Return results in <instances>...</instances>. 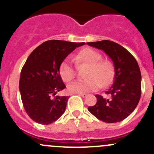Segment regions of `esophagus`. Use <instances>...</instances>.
I'll return each mask as SVG.
<instances>
[{
	"label": "esophagus",
	"instance_id": "esophagus-1",
	"mask_svg": "<svg viewBox=\"0 0 154 154\" xmlns=\"http://www.w3.org/2000/svg\"><path fill=\"white\" fill-rule=\"evenodd\" d=\"M77 94H79L80 96H81V97H86L88 96V94H86V93H77Z\"/></svg>",
	"mask_w": 154,
	"mask_h": 154
}]
</instances>
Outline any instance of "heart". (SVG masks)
Returning <instances> with one entry per match:
<instances>
[{
    "mask_svg": "<svg viewBox=\"0 0 154 154\" xmlns=\"http://www.w3.org/2000/svg\"><path fill=\"white\" fill-rule=\"evenodd\" d=\"M102 56L97 51L91 48H83L74 57L77 63L88 64L85 80H77L68 85V89L71 92L83 93L96 91L111 82L113 77V66L111 62L101 60ZM59 72L63 81L68 83L75 77V69L72 61L66 59L60 64Z\"/></svg>",
    "mask_w": 154,
    "mask_h": 154,
    "instance_id": "heart-1",
    "label": "heart"
}]
</instances>
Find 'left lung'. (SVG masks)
Wrapping results in <instances>:
<instances>
[{
    "label": "left lung",
    "mask_w": 154,
    "mask_h": 154,
    "mask_svg": "<svg viewBox=\"0 0 154 154\" xmlns=\"http://www.w3.org/2000/svg\"><path fill=\"white\" fill-rule=\"evenodd\" d=\"M87 45L104 51L112 60L115 69L113 83L106 91L110 98L96 94L97 103L88 106V111L103 122H122L134 111L140 100L142 76L137 61L127 49L114 42L102 40Z\"/></svg>",
    "instance_id": "8db88e82"
}]
</instances>
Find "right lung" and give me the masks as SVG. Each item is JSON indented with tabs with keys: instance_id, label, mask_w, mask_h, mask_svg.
<instances>
[{
	"instance_id": "obj_1",
	"label": "right lung",
	"mask_w": 154,
	"mask_h": 154,
	"mask_svg": "<svg viewBox=\"0 0 154 154\" xmlns=\"http://www.w3.org/2000/svg\"><path fill=\"white\" fill-rule=\"evenodd\" d=\"M83 45L49 40L29 54L21 69L19 90L26 112L36 123L50 125L66 111L69 97L56 95L66 88L59 68L68 54Z\"/></svg>"
}]
</instances>
